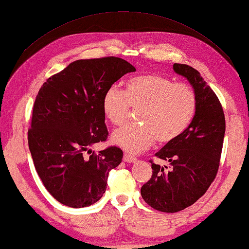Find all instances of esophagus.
<instances>
[{
    "mask_svg": "<svg viewBox=\"0 0 249 249\" xmlns=\"http://www.w3.org/2000/svg\"><path fill=\"white\" fill-rule=\"evenodd\" d=\"M123 160L125 162H127V163H135V162H137V159L133 156L128 155V153H124V157H123Z\"/></svg>",
    "mask_w": 249,
    "mask_h": 249,
    "instance_id": "obj_1",
    "label": "esophagus"
}]
</instances>
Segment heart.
<instances>
[{
  "label": "heart",
  "mask_w": 249,
  "mask_h": 249,
  "mask_svg": "<svg viewBox=\"0 0 249 249\" xmlns=\"http://www.w3.org/2000/svg\"><path fill=\"white\" fill-rule=\"evenodd\" d=\"M132 109H139V124L125 125L113 132L111 142L129 153L178 138L195 116L196 93L191 86L175 84L161 75L147 74L129 78L125 90L111 87L102 98V110L112 124L120 125Z\"/></svg>",
  "instance_id": "heart-1"
}]
</instances>
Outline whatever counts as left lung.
<instances>
[{"label":"left lung","instance_id":"left-lung-1","mask_svg":"<svg viewBox=\"0 0 249 249\" xmlns=\"http://www.w3.org/2000/svg\"><path fill=\"white\" fill-rule=\"evenodd\" d=\"M173 70L186 78L195 91L196 113L187 129L156 153L159 159L170 162V170L151 162V178L140 189L149 206L171 213L195 203L213 182L225 133L222 107L199 71L178 63Z\"/></svg>","mask_w":249,"mask_h":249}]
</instances>
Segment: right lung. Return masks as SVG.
Listing matches in <instances>:
<instances>
[{
    "instance_id": "obj_1",
    "label": "right lung",
    "mask_w": 249,
    "mask_h": 249,
    "mask_svg": "<svg viewBox=\"0 0 249 249\" xmlns=\"http://www.w3.org/2000/svg\"><path fill=\"white\" fill-rule=\"evenodd\" d=\"M132 71L136 69L120 57L77 60L40 88L28 130L29 150L44 187L63 205L83 208L97 202L109 172L122 162L120 148L98 153L90 148L109 135L103 94Z\"/></svg>"
}]
</instances>
